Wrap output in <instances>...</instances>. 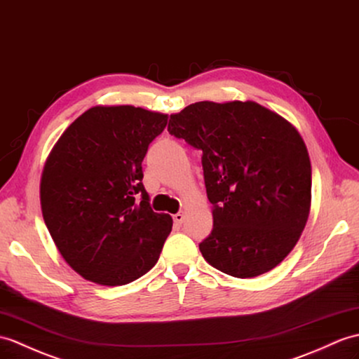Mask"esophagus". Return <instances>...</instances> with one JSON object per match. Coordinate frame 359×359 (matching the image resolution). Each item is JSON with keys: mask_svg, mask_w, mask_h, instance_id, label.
I'll use <instances>...</instances> for the list:
<instances>
[{"mask_svg": "<svg viewBox=\"0 0 359 359\" xmlns=\"http://www.w3.org/2000/svg\"><path fill=\"white\" fill-rule=\"evenodd\" d=\"M172 219H174V223H176V224H182L183 220H185V214L177 212V214L172 215Z\"/></svg>", "mask_w": 359, "mask_h": 359, "instance_id": "34e87169", "label": "esophagus"}]
</instances>
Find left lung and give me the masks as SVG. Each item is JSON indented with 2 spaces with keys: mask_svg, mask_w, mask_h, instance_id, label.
I'll return each mask as SVG.
<instances>
[{
  "mask_svg": "<svg viewBox=\"0 0 359 359\" xmlns=\"http://www.w3.org/2000/svg\"><path fill=\"white\" fill-rule=\"evenodd\" d=\"M168 131L202 149L212 231L198 245L212 268L252 278L295 248L309 219L312 168L292 123L254 101L196 102Z\"/></svg>",
  "mask_w": 359,
  "mask_h": 359,
  "instance_id": "left-lung-1",
  "label": "left lung"
}]
</instances>
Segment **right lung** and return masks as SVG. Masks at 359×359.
Returning a JSON list of instances; mask_svg holds the SVG:
<instances>
[{
	"label": "right lung",
	"mask_w": 359,
	"mask_h": 359,
	"mask_svg": "<svg viewBox=\"0 0 359 359\" xmlns=\"http://www.w3.org/2000/svg\"><path fill=\"white\" fill-rule=\"evenodd\" d=\"M168 114L95 105L57 139L39 183L41 211L57 251L82 278L122 286L159 260L172 228L142 185V161Z\"/></svg>",
	"instance_id": "1"
}]
</instances>
